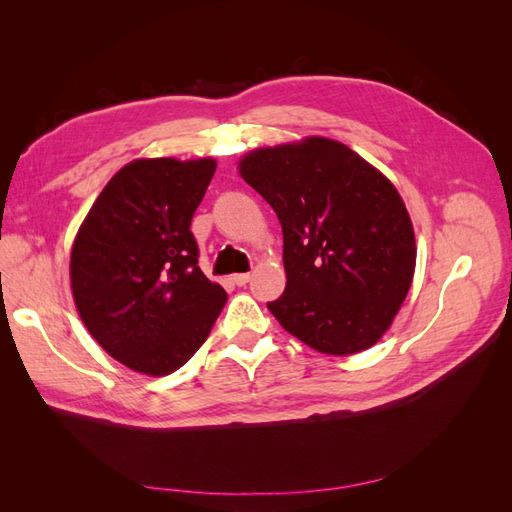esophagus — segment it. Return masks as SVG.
<instances>
[{"instance_id": "esophagus-1", "label": "esophagus", "mask_w": 512, "mask_h": 512, "mask_svg": "<svg viewBox=\"0 0 512 512\" xmlns=\"http://www.w3.org/2000/svg\"><path fill=\"white\" fill-rule=\"evenodd\" d=\"M250 273H237V275H232L230 280H232V284H237V286H245L247 282H250Z\"/></svg>"}]
</instances>
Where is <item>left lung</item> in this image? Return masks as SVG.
Here are the masks:
<instances>
[{
  "mask_svg": "<svg viewBox=\"0 0 512 512\" xmlns=\"http://www.w3.org/2000/svg\"><path fill=\"white\" fill-rule=\"evenodd\" d=\"M239 175L282 224L286 290L267 303L277 322L324 354L374 346L416 267L412 220L391 179L324 136L245 153Z\"/></svg>",
  "mask_w": 512,
  "mask_h": 512,
  "instance_id": "left-lung-1",
  "label": "left lung"
}]
</instances>
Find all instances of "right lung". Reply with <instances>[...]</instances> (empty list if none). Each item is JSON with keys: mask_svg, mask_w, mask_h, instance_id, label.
Returning <instances> with one entry per match:
<instances>
[{"mask_svg": "<svg viewBox=\"0 0 512 512\" xmlns=\"http://www.w3.org/2000/svg\"><path fill=\"white\" fill-rule=\"evenodd\" d=\"M213 158H141L104 185L76 232L70 286L96 342L126 367L168 376L205 344L226 290L198 269L192 215Z\"/></svg>", "mask_w": 512, "mask_h": 512, "instance_id": "right-lung-1", "label": "right lung"}]
</instances>
